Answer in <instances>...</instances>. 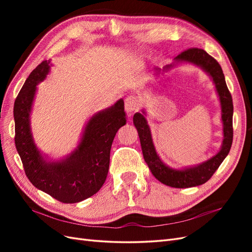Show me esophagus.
Returning a JSON list of instances; mask_svg holds the SVG:
<instances>
[{"mask_svg": "<svg viewBox=\"0 0 252 252\" xmlns=\"http://www.w3.org/2000/svg\"><path fill=\"white\" fill-rule=\"evenodd\" d=\"M139 108H140V104H139L138 100H136L135 97H133V96L126 97V100H125V110L128 113L135 112Z\"/></svg>", "mask_w": 252, "mask_h": 252, "instance_id": "esophagus-1", "label": "esophagus"}]
</instances>
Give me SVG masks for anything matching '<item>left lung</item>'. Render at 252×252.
Wrapping results in <instances>:
<instances>
[{"label":"left lung","mask_w":252,"mask_h":252,"mask_svg":"<svg viewBox=\"0 0 252 252\" xmlns=\"http://www.w3.org/2000/svg\"><path fill=\"white\" fill-rule=\"evenodd\" d=\"M175 61H178V62H190L201 66L206 72H208L211 75L213 82H215L223 112L222 120L224 124V142L222 149L220 150L218 155L211 158L209 161L199 166L184 170H174L163 164L158 157L154 144H152L147 121L142 113L134 114L133 124L138 129L144 159L147 163L152 174L155 175V178L163 183V184L174 188H188L199 186L207 182L212 177L213 173L217 171L220 165L222 164L227 155L229 154L233 139V103L230 91L226 85L222 67L215 58H212L205 50L195 47L186 49L175 57ZM169 67L170 66H167L165 69Z\"/></svg>","instance_id":"8db88e82"}]
</instances>
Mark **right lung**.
Listing matches in <instances>:
<instances>
[{
    "label": "right lung",
    "mask_w": 252,
    "mask_h": 252,
    "mask_svg": "<svg viewBox=\"0 0 252 252\" xmlns=\"http://www.w3.org/2000/svg\"><path fill=\"white\" fill-rule=\"evenodd\" d=\"M49 62L43 61L29 74L14 101V143L25 174L37 189L56 200L72 204L101 189L109 169L110 149L119 129L126 124L124 101L98 112L85 127L78 148L65 161L46 163L34 146L29 126L36 84L46 78Z\"/></svg>",
    "instance_id": "right-lung-1"
}]
</instances>
